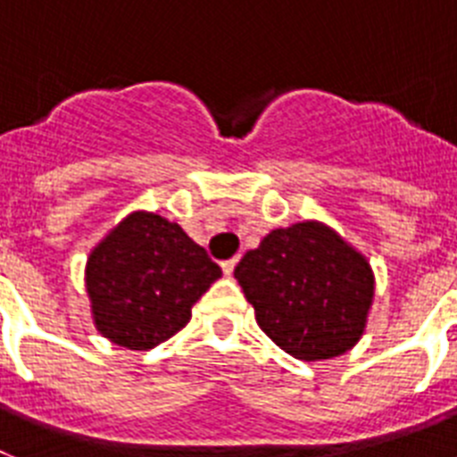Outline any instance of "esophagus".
Instances as JSON below:
<instances>
[{
	"label": "esophagus",
	"mask_w": 457,
	"mask_h": 457,
	"mask_svg": "<svg viewBox=\"0 0 457 457\" xmlns=\"http://www.w3.org/2000/svg\"><path fill=\"white\" fill-rule=\"evenodd\" d=\"M237 262H239V260H237V258H232V260H225V262L220 264V267H222V274H225V276H232V271H235Z\"/></svg>",
	"instance_id": "1"
}]
</instances>
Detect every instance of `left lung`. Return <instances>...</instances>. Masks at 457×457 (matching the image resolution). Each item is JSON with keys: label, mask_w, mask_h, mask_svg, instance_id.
<instances>
[{"label": "left lung", "mask_w": 457, "mask_h": 457, "mask_svg": "<svg viewBox=\"0 0 457 457\" xmlns=\"http://www.w3.org/2000/svg\"><path fill=\"white\" fill-rule=\"evenodd\" d=\"M235 278L264 335L293 358H337L365 332L374 271L325 222L271 229L241 258Z\"/></svg>", "instance_id": "left-lung-1"}]
</instances>
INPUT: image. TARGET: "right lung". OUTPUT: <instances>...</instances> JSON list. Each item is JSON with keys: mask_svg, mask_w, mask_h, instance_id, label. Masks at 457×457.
Instances as JSON below:
<instances>
[{"mask_svg": "<svg viewBox=\"0 0 457 457\" xmlns=\"http://www.w3.org/2000/svg\"><path fill=\"white\" fill-rule=\"evenodd\" d=\"M220 274L181 225L134 211L87 255L95 328L118 346L148 351L186 328L193 304Z\"/></svg>", "mask_w": 457, "mask_h": 457, "instance_id": "1", "label": "right lung"}]
</instances>
